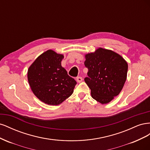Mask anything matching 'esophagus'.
<instances>
[{"label": "esophagus", "mask_w": 150, "mask_h": 150, "mask_svg": "<svg viewBox=\"0 0 150 150\" xmlns=\"http://www.w3.org/2000/svg\"><path fill=\"white\" fill-rule=\"evenodd\" d=\"M76 81H78V83H81V82H82V81H83V78H82V77H81V76H78V77H77V78H76Z\"/></svg>", "instance_id": "34e87169"}]
</instances>
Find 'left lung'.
Returning a JSON list of instances; mask_svg holds the SVG:
<instances>
[{
  "mask_svg": "<svg viewBox=\"0 0 150 150\" xmlns=\"http://www.w3.org/2000/svg\"><path fill=\"white\" fill-rule=\"evenodd\" d=\"M84 78L92 98L101 104L110 102L120 94L126 79L128 64L120 55L110 50L99 48L86 55Z\"/></svg>",
  "mask_w": 150,
  "mask_h": 150,
  "instance_id": "left-lung-1",
  "label": "left lung"
}]
</instances>
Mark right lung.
I'll list each match as a JSON object with an SVG mask.
<instances>
[{
    "instance_id": "add662e5",
    "label": "right lung",
    "mask_w": 150,
    "mask_h": 150,
    "mask_svg": "<svg viewBox=\"0 0 150 150\" xmlns=\"http://www.w3.org/2000/svg\"><path fill=\"white\" fill-rule=\"evenodd\" d=\"M64 56L52 50L39 56L29 68L28 81L32 91L40 101L58 105L74 91L76 81L61 66Z\"/></svg>"
}]
</instances>
